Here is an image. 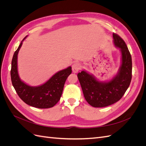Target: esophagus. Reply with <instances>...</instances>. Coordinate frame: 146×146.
I'll use <instances>...</instances> for the list:
<instances>
[{"instance_id": "esophagus-1", "label": "esophagus", "mask_w": 146, "mask_h": 146, "mask_svg": "<svg viewBox=\"0 0 146 146\" xmlns=\"http://www.w3.org/2000/svg\"><path fill=\"white\" fill-rule=\"evenodd\" d=\"M80 69V64L78 63H75L72 66V71L74 73L77 72Z\"/></svg>"}]
</instances>
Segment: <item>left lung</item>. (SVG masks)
Instances as JSON below:
<instances>
[{
  "label": "left lung",
  "instance_id": "left-lung-1",
  "mask_svg": "<svg viewBox=\"0 0 146 146\" xmlns=\"http://www.w3.org/2000/svg\"><path fill=\"white\" fill-rule=\"evenodd\" d=\"M113 43L121 53V64L111 80L100 82L85 70L77 74L83 95L93 107H105L120 100L129 87L131 80L132 61L130 53L124 41L118 35L113 34Z\"/></svg>",
  "mask_w": 146,
  "mask_h": 146
}]
</instances>
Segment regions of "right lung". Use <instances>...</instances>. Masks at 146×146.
I'll list each match as a JSON object with an SVG mask.
<instances>
[{"mask_svg":"<svg viewBox=\"0 0 146 146\" xmlns=\"http://www.w3.org/2000/svg\"><path fill=\"white\" fill-rule=\"evenodd\" d=\"M27 36L21 41L13 56L10 72L13 86L19 98L27 105L38 108L53 107L60 99L65 82L71 74L72 68L69 66L60 70L46 83L39 86H31L22 81L17 70V55L23 41Z\"/></svg>","mask_w":146,"mask_h":146,"instance_id":"obj_1","label":"right lung"}]
</instances>
